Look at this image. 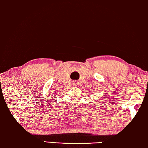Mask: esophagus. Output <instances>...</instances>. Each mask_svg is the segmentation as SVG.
<instances>
[{
    "mask_svg": "<svg viewBox=\"0 0 148 148\" xmlns=\"http://www.w3.org/2000/svg\"><path fill=\"white\" fill-rule=\"evenodd\" d=\"M77 82H74V86H77Z\"/></svg>",
    "mask_w": 148,
    "mask_h": 148,
    "instance_id": "1",
    "label": "esophagus"
}]
</instances>
